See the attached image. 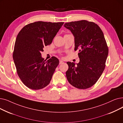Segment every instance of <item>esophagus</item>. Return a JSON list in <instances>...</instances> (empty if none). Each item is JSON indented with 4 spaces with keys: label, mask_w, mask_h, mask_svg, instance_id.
Returning <instances> with one entry per match:
<instances>
[{
    "label": "esophagus",
    "mask_w": 123,
    "mask_h": 123,
    "mask_svg": "<svg viewBox=\"0 0 123 123\" xmlns=\"http://www.w3.org/2000/svg\"><path fill=\"white\" fill-rule=\"evenodd\" d=\"M63 63H64V62L63 61L60 60V61H59V64H63Z\"/></svg>",
    "instance_id": "esophagus-1"
}]
</instances>
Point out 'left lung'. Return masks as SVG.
I'll return each mask as SVG.
<instances>
[{"mask_svg": "<svg viewBox=\"0 0 123 123\" xmlns=\"http://www.w3.org/2000/svg\"><path fill=\"white\" fill-rule=\"evenodd\" d=\"M74 37V50H79V62H67L68 82L79 89L93 85L102 74L109 49L103 32L96 24L85 20L65 23Z\"/></svg>", "mask_w": 123, "mask_h": 123, "instance_id": "8db88e82", "label": "left lung"}]
</instances>
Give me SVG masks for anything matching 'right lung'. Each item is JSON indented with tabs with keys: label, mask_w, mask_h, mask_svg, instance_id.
<instances>
[{
	"label": "right lung",
	"mask_w": 123,
	"mask_h": 123,
	"mask_svg": "<svg viewBox=\"0 0 123 123\" xmlns=\"http://www.w3.org/2000/svg\"><path fill=\"white\" fill-rule=\"evenodd\" d=\"M64 23L36 22L25 26L16 38L13 59L18 75L28 88H44L51 80L58 59L42 57L44 46L50 45Z\"/></svg>",
	"instance_id": "add662e5"
}]
</instances>
